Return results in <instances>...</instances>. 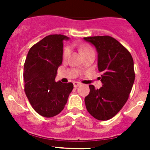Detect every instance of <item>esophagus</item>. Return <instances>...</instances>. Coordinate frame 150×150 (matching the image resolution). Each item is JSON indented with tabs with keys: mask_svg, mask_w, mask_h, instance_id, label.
Here are the masks:
<instances>
[{
	"mask_svg": "<svg viewBox=\"0 0 150 150\" xmlns=\"http://www.w3.org/2000/svg\"><path fill=\"white\" fill-rule=\"evenodd\" d=\"M81 85V83H79V82H74V86L75 87V88H76V87H78L79 86H80Z\"/></svg>",
	"mask_w": 150,
	"mask_h": 150,
	"instance_id": "obj_1",
	"label": "esophagus"
}]
</instances>
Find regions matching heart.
<instances>
[{"label":"heart","mask_w":150,"mask_h":150,"mask_svg":"<svg viewBox=\"0 0 150 150\" xmlns=\"http://www.w3.org/2000/svg\"><path fill=\"white\" fill-rule=\"evenodd\" d=\"M91 50V48H90V47H88V46L83 47V48H82L81 50V52L83 53V52L87 51V50ZM70 53H71V48H70L69 46H66L65 48L64 49V51H63L64 58V59H67V57L69 56V55H70Z\"/></svg>","instance_id":"1"}]
</instances>
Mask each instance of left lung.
<instances>
[{"label":"left lung","mask_w":150,"mask_h":150,"mask_svg":"<svg viewBox=\"0 0 150 150\" xmlns=\"http://www.w3.org/2000/svg\"><path fill=\"white\" fill-rule=\"evenodd\" d=\"M83 39L96 48L103 84L99 89L90 85L89 94L85 98L86 107L96 120H110L122 108L132 91L135 78L133 59L128 50L112 37Z\"/></svg>","instance_id":"left-lung-1"}]
</instances>
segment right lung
Masks as SVG:
<instances>
[{"label":"right lung","mask_w":150,"mask_h":150,"mask_svg":"<svg viewBox=\"0 0 150 150\" xmlns=\"http://www.w3.org/2000/svg\"><path fill=\"white\" fill-rule=\"evenodd\" d=\"M67 36H46L30 49L24 64L25 91L36 112L50 118L60 113L74 88L72 83L55 82L63 59V40Z\"/></svg>","instance_id":"add662e5"}]
</instances>
